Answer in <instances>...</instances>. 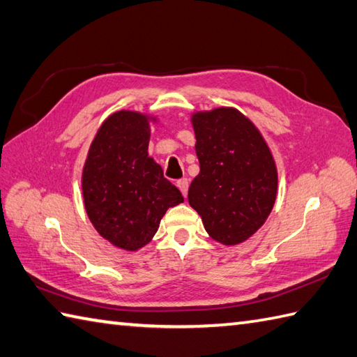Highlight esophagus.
<instances>
[{
	"label": "esophagus",
	"instance_id": "obj_1",
	"mask_svg": "<svg viewBox=\"0 0 357 357\" xmlns=\"http://www.w3.org/2000/svg\"><path fill=\"white\" fill-rule=\"evenodd\" d=\"M177 188L180 189L181 194H183V197H186V194H188V188H189V181H188V178H180V180L177 181Z\"/></svg>",
	"mask_w": 357,
	"mask_h": 357
}]
</instances>
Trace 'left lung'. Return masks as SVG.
<instances>
[{
    "label": "left lung",
    "instance_id": "left-lung-1",
    "mask_svg": "<svg viewBox=\"0 0 357 357\" xmlns=\"http://www.w3.org/2000/svg\"><path fill=\"white\" fill-rule=\"evenodd\" d=\"M192 125L200 172L189 186V205L217 242L242 243L274 206L278 169L270 148L237 109L197 112Z\"/></svg>",
    "mask_w": 357,
    "mask_h": 357
}]
</instances>
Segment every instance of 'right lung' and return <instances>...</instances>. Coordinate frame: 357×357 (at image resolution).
<instances>
[{
	"mask_svg": "<svg viewBox=\"0 0 357 357\" xmlns=\"http://www.w3.org/2000/svg\"><path fill=\"white\" fill-rule=\"evenodd\" d=\"M149 135L146 115L112 114L93 138L83 169L84 206L92 225L128 251L146 245L166 209L183 202L148 155Z\"/></svg>",
	"mask_w": 357,
	"mask_h": 357,
	"instance_id": "add662e5",
	"label": "right lung"
}]
</instances>
